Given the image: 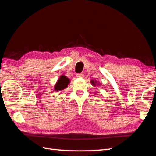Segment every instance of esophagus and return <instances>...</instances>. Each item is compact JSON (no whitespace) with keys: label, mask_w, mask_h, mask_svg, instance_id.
<instances>
[{"label":"esophagus","mask_w":156,"mask_h":156,"mask_svg":"<svg viewBox=\"0 0 156 156\" xmlns=\"http://www.w3.org/2000/svg\"><path fill=\"white\" fill-rule=\"evenodd\" d=\"M83 73H79L76 75V76H77V77H83Z\"/></svg>","instance_id":"1"}]
</instances>
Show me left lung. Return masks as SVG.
Segmentation results:
<instances>
[{"label":"left lung","mask_w":156,"mask_h":156,"mask_svg":"<svg viewBox=\"0 0 156 156\" xmlns=\"http://www.w3.org/2000/svg\"><path fill=\"white\" fill-rule=\"evenodd\" d=\"M91 83L93 85V86H95L98 83V82L96 81H94V80H91ZM99 84V83H98Z\"/></svg>","instance_id":"8db88e82"}]
</instances>
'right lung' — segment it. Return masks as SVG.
<instances>
[{
    "label": "right lung",
    "instance_id": "add662e5",
    "mask_svg": "<svg viewBox=\"0 0 156 156\" xmlns=\"http://www.w3.org/2000/svg\"><path fill=\"white\" fill-rule=\"evenodd\" d=\"M69 83H70V80L67 76L61 75L54 86V90H56V91L63 90L68 87Z\"/></svg>",
    "mask_w": 156,
    "mask_h": 156
}]
</instances>
